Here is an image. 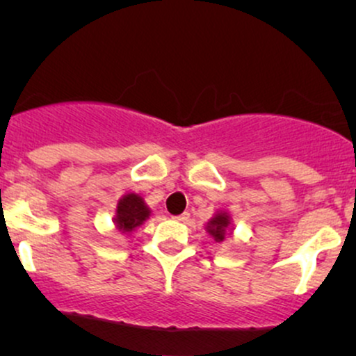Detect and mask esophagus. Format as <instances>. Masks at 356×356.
Masks as SVG:
<instances>
[{"label": "esophagus", "mask_w": 356, "mask_h": 356, "mask_svg": "<svg viewBox=\"0 0 356 356\" xmlns=\"http://www.w3.org/2000/svg\"><path fill=\"white\" fill-rule=\"evenodd\" d=\"M175 220H179V222H186L187 219H189V212H184L181 216H174Z\"/></svg>", "instance_id": "esophagus-1"}]
</instances>
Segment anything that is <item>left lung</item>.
<instances>
[{"mask_svg": "<svg viewBox=\"0 0 356 356\" xmlns=\"http://www.w3.org/2000/svg\"><path fill=\"white\" fill-rule=\"evenodd\" d=\"M231 219L227 212H218V214L207 222V232L214 238L216 243H222L226 239V231L229 229Z\"/></svg>", "mask_w": 356, "mask_h": 356, "instance_id": "obj_1", "label": "left lung"}]
</instances>
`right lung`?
<instances>
[{
	"mask_svg": "<svg viewBox=\"0 0 356 356\" xmlns=\"http://www.w3.org/2000/svg\"><path fill=\"white\" fill-rule=\"evenodd\" d=\"M150 216V209L145 206L144 199L137 194H127L117 204L115 226L118 231L132 232L136 227L140 226Z\"/></svg>",
	"mask_w": 356,
	"mask_h": 356,
	"instance_id": "obj_1",
	"label": "right lung"
}]
</instances>
